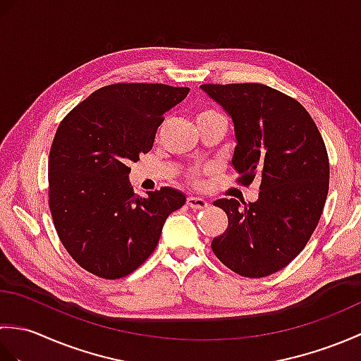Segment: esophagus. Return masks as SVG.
I'll return each mask as SVG.
<instances>
[{
  "label": "esophagus",
  "instance_id": "1",
  "mask_svg": "<svg viewBox=\"0 0 361 361\" xmlns=\"http://www.w3.org/2000/svg\"><path fill=\"white\" fill-rule=\"evenodd\" d=\"M188 206L192 209H204L208 208V202L204 200V198L200 197H188Z\"/></svg>",
  "mask_w": 361,
  "mask_h": 361
}]
</instances>
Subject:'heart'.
<instances>
[{"instance_id":"obj_1","label":"heart","mask_w":361,"mask_h":361,"mask_svg":"<svg viewBox=\"0 0 361 361\" xmlns=\"http://www.w3.org/2000/svg\"><path fill=\"white\" fill-rule=\"evenodd\" d=\"M217 116H221V114L217 110H214V109H202L200 111L197 113V122H198V124H200V122H203V121H208V119L217 118ZM206 173H208V169H195V171H190L188 173V180H189V183H192V185L200 186L202 185V178H203Z\"/></svg>"}]
</instances>
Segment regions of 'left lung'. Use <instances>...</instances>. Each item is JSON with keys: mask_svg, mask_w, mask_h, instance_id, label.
<instances>
[{"mask_svg": "<svg viewBox=\"0 0 361 361\" xmlns=\"http://www.w3.org/2000/svg\"><path fill=\"white\" fill-rule=\"evenodd\" d=\"M234 122L233 166L248 186L259 176V198L214 204L228 216L211 248L243 278L282 270L304 250L329 192V157L319 130L296 99L264 83H204Z\"/></svg>", "mask_w": 361, "mask_h": 361, "instance_id": "1", "label": "left lung"}]
</instances>
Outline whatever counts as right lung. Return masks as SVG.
I'll list each match as a JSON object with an SVG mask.
<instances>
[{"label":"right lung","mask_w":361,"mask_h":361,"mask_svg":"<svg viewBox=\"0 0 361 361\" xmlns=\"http://www.w3.org/2000/svg\"><path fill=\"white\" fill-rule=\"evenodd\" d=\"M189 93L164 83H113L66 114L48 163L49 209L65 250L104 279L133 273L155 251L169 214L186 197L133 192L130 163L152 150L164 114Z\"/></svg>","instance_id":"1"}]
</instances>
